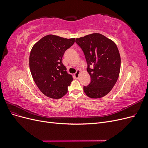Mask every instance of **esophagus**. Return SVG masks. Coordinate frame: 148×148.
Masks as SVG:
<instances>
[{
	"instance_id": "obj_1",
	"label": "esophagus",
	"mask_w": 148,
	"mask_h": 148,
	"mask_svg": "<svg viewBox=\"0 0 148 148\" xmlns=\"http://www.w3.org/2000/svg\"><path fill=\"white\" fill-rule=\"evenodd\" d=\"M80 72H81V71H80V70H77V72H76L75 74H74V77L76 78V79H78L79 77V73Z\"/></svg>"
}]
</instances>
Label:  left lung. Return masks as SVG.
Here are the masks:
<instances>
[{"label": "left lung", "mask_w": 148, "mask_h": 148, "mask_svg": "<svg viewBox=\"0 0 148 148\" xmlns=\"http://www.w3.org/2000/svg\"><path fill=\"white\" fill-rule=\"evenodd\" d=\"M75 42L83 51L91 77L90 83L83 87L84 93L95 99L105 96L113 88L120 73L121 60L117 46L99 33L77 38Z\"/></svg>", "instance_id": "left-lung-1"}]
</instances>
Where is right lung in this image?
Returning <instances> with one entry per match:
<instances>
[{"instance_id":"right-lung-1","label":"right lung","mask_w":148,"mask_h":148,"mask_svg":"<svg viewBox=\"0 0 148 148\" xmlns=\"http://www.w3.org/2000/svg\"><path fill=\"white\" fill-rule=\"evenodd\" d=\"M75 39L49 34L40 39L31 49V75L40 91L49 97L57 99L63 97L73 81L72 76L62 64V57Z\"/></svg>"}]
</instances>
